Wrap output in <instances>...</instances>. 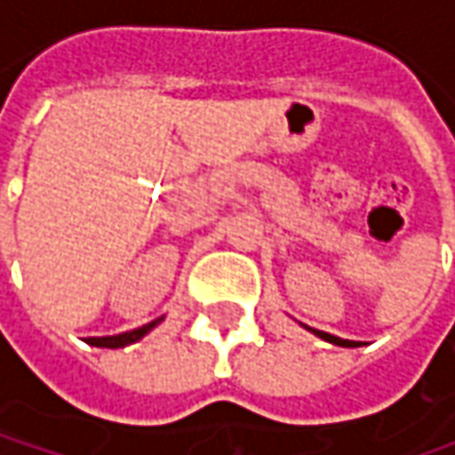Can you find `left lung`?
<instances>
[{
	"label": "left lung",
	"mask_w": 455,
	"mask_h": 455,
	"mask_svg": "<svg viewBox=\"0 0 455 455\" xmlns=\"http://www.w3.org/2000/svg\"><path fill=\"white\" fill-rule=\"evenodd\" d=\"M316 337H322L323 341H331V344H337V347H359L357 341H349V339H339V337H334V334H326V331H316V329H311Z\"/></svg>",
	"instance_id": "8db88e82"
}]
</instances>
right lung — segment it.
Here are the masks:
<instances>
[{"mask_svg":"<svg viewBox=\"0 0 455 455\" xmlns=\"http://www.w3.org/2000/svg\"><path fill=\"white\" fill-rule=\"evenodd\" d=\"M162 322V319H156V322L147 323V326H139V329H133V331H126V334H116V337H88V344H93V347H106V349H118V347H126V344H133V341H139L144 334H149L151 329L156 326V323Z\"/></svg>","mask_w":455,"mask_h":455,"instance_id":"right-lung-1","label":"right lung"}]
</instances>
